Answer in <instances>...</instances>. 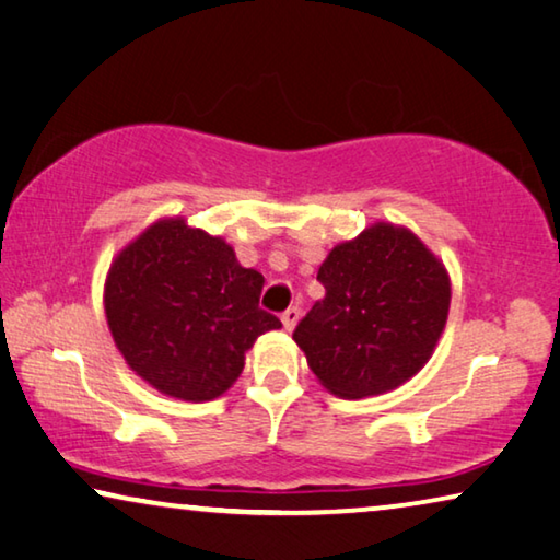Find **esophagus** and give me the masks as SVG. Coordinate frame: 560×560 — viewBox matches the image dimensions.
Segmentation results:
<instances>
[{
    "label": "esophagus",
    "mask_w": 560,
    "mask_h": 560,
    "mask_svg": "<svg viewBox=\"0 0 560 560\" xmlns=\"http://www.w3.org/2000/svg\"><path fill=\"white\" fill-rule=\"evenodd\" d=\"M299 314H302V312H299V306H289L287 312L281 314V322H283V327H287V331H291V329L296 327V322H299Z\"/></svg>",
    "instance_id": "esophagus-1"
}]
</instances>
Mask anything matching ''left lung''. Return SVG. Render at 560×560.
Listing matches in <instances>:
<instances>
[{
  "instance_id": "left-lung-1",
  "label": "left lung",
  "mask_w": 560,
  "mask_h": 560,
  "mask_svg": "<svg viewBox=\"0 0 560 560\" xmlns=\"http://www.w3.org/2000/svg\"><path fill=\"white\" fill-rule=\"evenodd\" d=\"M316 279L324 299L294 341L331 395H385L428 364L447 322L450 277L410 229L372 223L334 246Z\"/></svg>"
}]
</instances>
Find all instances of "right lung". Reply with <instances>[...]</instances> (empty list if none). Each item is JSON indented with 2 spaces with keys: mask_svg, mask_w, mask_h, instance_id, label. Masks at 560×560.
Wrapping results in <instances>:
<instances>
[{
  "mask_svg": "<svg viewBox=\"0 0 560 560\" xmlns=\"http://www.w3.org/2000/svg\"><path fill=\"white\" fill-rule=\"evenodd\" d=\"M264 277L244 269L221 236L173 215L113 258L105 316L115 347L163 395L208 402L244 372L246 352L277 316L258 306Z\"/></svg>",
  "mask_w": 560,
  "mask_h": 560,
  "instance_id": "add662e5",
  "label": "right lung"
}]
</instances>
